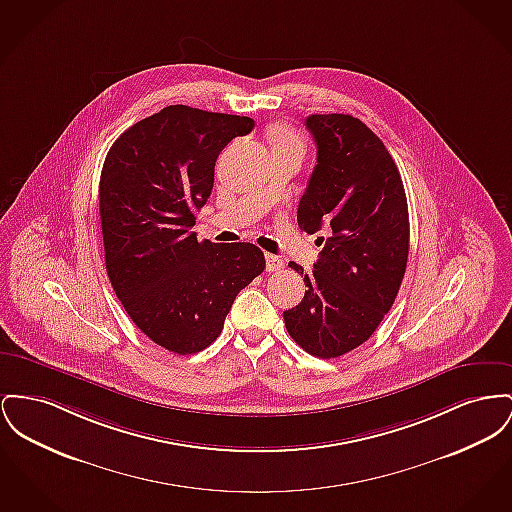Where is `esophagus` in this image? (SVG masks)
Wrapping results in <instances>:
<instances>
[{"instance_id":"obj_1","label":"esophagus","mask_w":512,"mask_h":512,"mask_svg":"<svg viewBox=\"0 0 512 512\" xmlns=\"http://www.w3.org/2000/svg\"><path fill=\"white\" fill-rule=\"evenodd\" d=\"M265 261H267V271L269 272H280L284 269V261L278 257V255H267L265 257Z\"/></svg>"}]
</instances>
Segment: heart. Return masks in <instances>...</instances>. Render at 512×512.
I'll list each match as a JSON object with an SVG mask.
<instances>
[{
	"label": "heart",
	"instance_id": "1",
	"mask_svg": "<svg viewBox=\"0 0 512 512\" xmlns=\"http://www.w3.org/2000/svg\"><path fill=\"white\" fill-rule=\"evenodd\" d=\"M267 139L271 143L272 149H280V147H292V145H298L303 147L298 133L290 127V125H284V123H276L271 125L269 131H267Z\"/></svg>",
	"mask_w": 512,
	"mask_h": 512
}]
</instances>
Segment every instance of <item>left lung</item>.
Listing matches in <instances>:
<instances>
[{"mask_svg": "<svg viewBox=\"0 0 512 512\" xmlns=\"http://www.w3.org/2000/svg\"><path fill=\"white\" fill-rule=\"evenodd\" d=\"M317 164L298 207L307 234L331 238L313 272H301L303 300L284 311L290 336L307 354L329 360L363 344L389 313L402 284L410 220L400 172L383 141L350 114L305 120Z\"/></svg>", "mask_w": 512, "mask_h": 512, "instance_id": "obj_1", "label": "left lung"}]
</instances>
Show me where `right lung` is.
Wrapping results in <instances>:
<instances>
[{
  "label": "right lung",
  "mask_w": 512,
  "mask_h": 512,
  "mask_svg": "<svg viewBox=\"0 0 512 512\" xmlns=\"http://www.w3.org/2000/svg\"><path fill=\"white\" fill-rule=\"evenodd\" d=\"M255 121L166 106L123 131L100 174L106 271L131 321L187 356L211 346L265 255L253 243L197 240L195 212L211 197L220 151Z\"/></svg>",
  "instance_id": "1"
}]
</instances>
